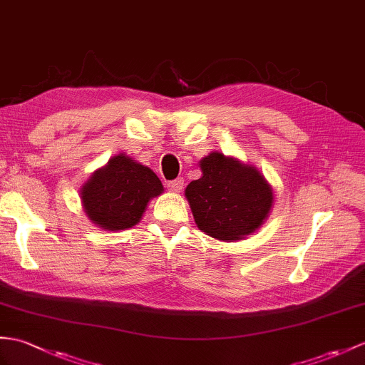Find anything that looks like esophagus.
Here are the masks:
<instances>
[{"label":"esophagus","mask_w":365,"mask_h":365,"mask_svg":"<svg viewBox=\"0 0 365 365\" xmlns=\"http://www.w3.org/2000/svg\"><path fill=\"white\" fill-rule=\"evenodd\" d=\"M168 188L173 192H180L183 188V179H175V180L168 182Z\"/></svg>","instance_id":"esophagus-1"}]
</instances>
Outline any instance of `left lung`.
Listing matches in <instances>:
<instances>
[{
  "instance_id": "obj_1",
  "label": "left lung",
  "mask_w": 365,
  "mask_h": 365,
  "mask_svg": "<svg viewBox=\"0 0 365 365\" xmlns=\"http://www.w3.org/2000/svg\"><path fill=\"white\" fill-rule=\"evenodd\" d=\"M202 177L185 190L194 221L221 241L242 240L266 221L274 190L255 166L211 152L200 160Z\"/></svg>"
}]
</instances>
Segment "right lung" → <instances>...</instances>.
Masks as SVG:
<instances>
[{
	"instance_id": "add662e5",
	"label": "right lung",
	"mask_w": 365,
	"mask_h": 365,
	"mask_svg": "<svg viewBox=\"0 0 365 365\" xmlns=\"http://www.w3.org/2000/svg\"><path fill=\"white\" fill-rule=\"evenodd\" d=\"M162 192L163 185L152 169L118 154L83 183L81 199L93 224L116 232L137 225L149 200Z\"/></svg>"
}]
</instances>
